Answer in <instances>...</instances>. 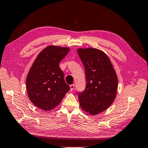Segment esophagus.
Wrapping results in <instances>:
<instances>
[{"instance_id": "34e87169", "label": "esophagus", "mask_w": 148, "mask_h": 148, "mask_svg": "<svg viewBox=\"0 0 148 148\" xmlns=\"http://www.w3.org/2000/svg\"><path fill=\"white\" fill-rule=\"evenodd\" d=\"M70 90L71 91H72V90H73V89H74V87H75V85L74 84H71V85H70Z\"/></svg>"}]
</instances>
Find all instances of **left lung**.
Listing matches in <instances>:
<instances>
[{
	"label": "left lung",
	"instance_id": "8db88e82",
	"mask_svg": "<svg viewBox=\"0 0 148 148\" xmlns=\"http://www.w3.org/2000/svg\"><path fill=\"white\" fill-rule=\"evenodd\" d=\"M85 68L86 87L78 92L80 107L91 114L106 110L115 99L118 78L107 55L94 48L77 50Z\"/></svg>",
	"mask_w": 148,
	"mask_h": 148
}]
</instances>
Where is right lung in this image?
Masks as SVG:
<instances>
[{"label": "right lung", "instance_id": "right-lung-1", "mask_svg": "<svg viewBox=\"0 0 148 148\" xmlns=\"http://www.w3.org/2000/svg\"><path fill=\"white\" fill-rule=\"evenodd\" d=\"M70 49L51 45L43 49L29 70L26 84L32 103L40 109H54L70 89L59 64Z\"/></svg>", "mask_w": 148, "mask_h": 148}]
</instances>
